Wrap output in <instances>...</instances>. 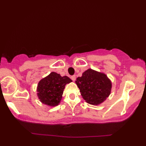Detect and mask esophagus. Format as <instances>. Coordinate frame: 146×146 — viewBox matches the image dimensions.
Listing matches in <instances>:
<instances>
[{"label":"esophagus","mask_w":146,"mask_h":146,"mask_svg":"<svg viewBox=\"0 0 146 146\" xmlns=\"http://www.w3.org/2000/svg\"><path fill=\"white\" fill-rule=\"evenodd\" d=\"M71 80H73V82H75V80H76V76L75 75H73V76H72L71 77Z\"/></svg>","instance_id":"obj_1"}]
</instances>
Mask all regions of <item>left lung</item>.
<instances>
[{"label": "left lung", "instance_id": "8db88e82", "mask_svg": "<svg viewBox=\"0 0 146 146\" xmlns=\"http://www.w3.org/2000/svg\"><path fill=\"white\" fill-rule=\"evenodd\" d=\"M83 98L88 104L98 105L110 95L111 82L105 73L88 69L75 82Z\"/></svg>", "mask_w": 146, "mask_h": 146}]
</instances>
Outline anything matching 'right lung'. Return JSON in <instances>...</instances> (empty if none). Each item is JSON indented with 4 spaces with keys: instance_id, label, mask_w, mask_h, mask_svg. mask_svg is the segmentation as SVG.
<instances>
[{
    "instance_id": "obj_1",
    "label": "right lung",
    "mask_w": 146,
    "mask_h": 146,
    "mask_svg": "<svg viewBox=\"0 0 146 146\" xmlns=\"http://www.w3.org/2000/svg\"><path fill=\"white\" fill-rule=\"evenodd\" d=\"M71 82L69 77L51 72L38 83L37 95L43 104L50 107L57 106L61 100L65 85Z\"/></svg>"
}]
</instances>
